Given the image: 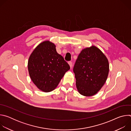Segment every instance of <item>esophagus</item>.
Returning <instances> with one entry per match:
<instances>
[{
    "label": "esophagus",
    "instance_id": "34e87169",
    "mask_svg": "<svg viewBox=\"0 0 131 131\" xmlns=\"http://www.w3.org/2000/svg\"><path fill=\"white\" fill-rule=\"evenodd\" d=\"M68 64L69 65L70 68H72V62H71V61L68 62Z\"/></svg>",
    "mask_w": 131,
    "mask_h": 131
}]
</instances>
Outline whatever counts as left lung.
<instances>
[{"mask_svg":"<svg viewBox=\"0 0 131 131\" xmlns=\"http://www.w3.org/2000/svg\"><path fill=\"white\" fill-rule=\"evenodd\" d=\"M109 63L104 54L95 46L81 51L74 64L76 86L80 94H96L105 84L109 73Z\"/></svg>","mask_w":131,"mask_h":131,"instance_id":"1","label":"left lung"}]
</instances>
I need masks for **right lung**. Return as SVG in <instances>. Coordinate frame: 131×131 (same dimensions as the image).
<instances>
[{
	"label": "right lung",
	"instance_id": "1",
	"mask_svg": "<svg viewBox=\"0 0 131 131\" xmlns=\"http://www.w3.org/2000/svg\"><path fill=\"white\" fill-rule=\"evenodd\" d=\"M49 41L40 43L30 54L28 61L30 77L39 90L45 92L54 90L66 71L68 64Z\"/></svg>",
	"mask_w": 131,
	"mask_h": 131
}]
</instances>
